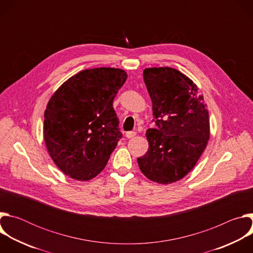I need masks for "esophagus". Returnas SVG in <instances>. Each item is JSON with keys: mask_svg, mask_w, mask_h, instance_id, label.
I'll list each match as a JSON object with an SVG mask.
<instances>
[{"mask_svg": "<svg viewBox=\"0 0 253 253\" xmlns=\"http://www.w3.org/2000/svg\"><path fill=\"white\" fill-rule=\"evenodd\" d=\"M125 136H126V138H128V139L133 138V137L136 136V132H135V131H128V132H126Z\"/></svg>", "mask_w": 253, "mask_h": 253, "instance_id": "obj_1", "label": "esophagus"}]
</instances>
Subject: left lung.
<instances>
[{"instance_id":"8db88e82","label":"left lung","mask_w":253,"mask_h":253,"mask_svg":"<svg viewBox=\"0 0 253 253\" xmlns=\"http://www.w3.org/2000/svg\"><path fill=\"white\" fill-rule=\"evenodd\" d=\"M143 79L157 127L147 130L149 148L137 162L141 172L153 182L171 184L194 168L207 146V105L196 84L176 69L146 68Z\"/></svg>"}]
</instances>
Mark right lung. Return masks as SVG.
I'll use <instances>...</instances> for the list:
<instances>
[{"instance_id": "add662e5", "label": "right lung", "mask_w": 253, "mask_h": 253, "mask_svg": "<svg viewBox=\"0 0 253 253\" xmlns=\"http://www.w3.org/2000/svg\"><path fill=\"white\" fill-rule=\"evenodd\" d=\"M126 79L122 69H87L65 81L50 98L44 140L52 160L69 177L88 181L105 168L122 138L113 100Z\"/></svg>"}]
</instances>
